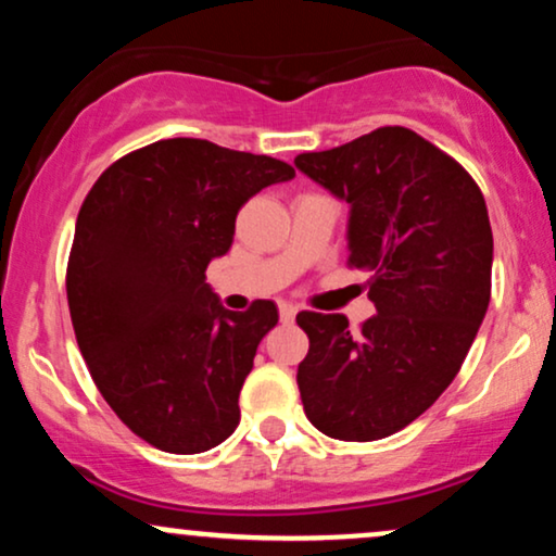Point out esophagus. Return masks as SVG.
I'll use <instances>...</instances> for the list:
<instances>
[{
    "instance_id": "1",
    "label": "esophagus",
    "mask_w": 556,
    "mask_h": 556,
    "mask_svg": "<svg viewBox=\"0 0 556 556\" xmlns=\"http://www.w3.org/2000/svg\"><path fill=\"white\" fill-rule=\"evenodd\" d=\"M295 314H298V308L292 303H279V318H282V321H292V318H295Z\"/></svg>"
}]
</instances>
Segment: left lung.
I'll return each instance as SVG.
<instances>
[{"label":"left lung","instance_id":"1","mask_svg":"<svg viewBox=\"0 0 556 556\" xmlns=\"http://www.w3.org/2000/svg\"><path fill=\"white\" fill-rule=\"evenodd\" d=\"M295 167L350 203L348 264L368 271L376 305L358 331L342 314L300 311L303 410L331 439H384L452 384L486 316V201L455 159L400 125L300 154Z\"/></svg>","mask_w":556,"mask_h":556}]
</instances>
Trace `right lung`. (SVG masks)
<instances>
[{
  "instance_id": "add662e5",
  "label": "right lung",
  "mask_w": 556,
  "mask_h": 556,
  "mask_svg": "<svg viewBox=\"0 0 556 556\" xmlns=\"http://www.w3.org/2000/svg\"><path fill=\"white\" fill-rule=\"evenodd\" d=\"M292 177L279 159L167 138L117 159L83 201L67 261L75 340L101 397L156 450L195 455L238 429L242 381L279 314L271 300L227 311L206 266L248 198Z\"/></svg>"
}]
</instances>
